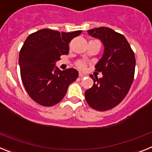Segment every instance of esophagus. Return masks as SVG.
<instances>
[{
	"label": "esophagus",
	"mask_w": 152,
	"mask_h": 152,
	"mask_svg": "<svg viewBox=\"0 0 152 152\" xmlns=\"http://www.w3.org/2000/svg\"><path fill=\"white\" fill-rule=\"evenodd\" d=\"M85 76H86L85 74L82 73V72H79V77H80V78H82V77H85Z\"/></svg>",
	"instance_id": "34e87169"
}]
</instances>
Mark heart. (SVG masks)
<instances>
[{
  "instance_id": "heart-1",
  "label": "heart",
  "mask_w": 152,
  "mask_h": 152,
  "mask_svg": "<svg viewBox=\"0 0 152 152\" xmlns=\"http://www.w3.org/2000/svg\"><path fill=\"white\" fill-rule=\"evenodd\" d=\"M76 65H77V68H80V69L84 70L85 69L86 66H87V64H86L85 61H83V60H79V61H77V62H76Z\"/></svg>"
}]
</instances>
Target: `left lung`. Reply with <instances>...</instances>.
I'll return each mask as SVG.
<instances>
[{"label": "left lung", "mask_w": 152, "mask_h": 152, "mask_svg": "<svg viewBox=\"0 0 152 152\" xmlns=\"http://www.w3.org/2000/svg\"><path fill=\"white\" fill-rule=\"evenodd\" d=\"M88 33L101 40L104 52L95 65V71L102 72L103 77L90 75L94 85L85 91V99L93 109L106 111L117 106L128 94L135 75V54L126 37L110 28H95Z\"/></svg>", "instance_id": "left-lung-1"}]
</instances>
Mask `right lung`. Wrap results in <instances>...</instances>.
<instances>
[{
  "label": "right lung",
  "instance_id": "obj_1",
  "mask_svg": "<svg viewBox=\"0 0 152 152\" xmlns=\"http://www.w3.org/2000/svg\"><path fill=\"white\" fill-rule=\"evenodd\" d=\"M82 31L64 33L42 29L29 35L19 55L22 82L32 99L44 107L59 103L68 86L78 77L75 68L61 71L56 66L60 56L68 55L69 42Z\"/></svg>",
  "mask_w": 152,
  "mask_h": 152
}]
</instances>
